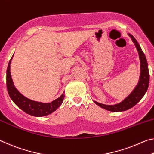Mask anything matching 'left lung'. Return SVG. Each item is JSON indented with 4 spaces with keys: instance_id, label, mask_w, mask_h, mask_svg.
Returning <instances> with one entry per match:
<instances>
[{
    "instance_id": "obj_1",
    "label": "left lung",
    "mask_w": 154,
    "mask_h": 154,
    "mask_svg": "<svg viewBox=\"0 0 154 154\" xmlns=\"http://www.w3.org/2000/svg\"><path fill=\"white\" fill-rule=\"evenodd\" d=\"M132 41L135 45L136 48H137L138 57L140 59V76L137 85H136L134 89L132 90V91L128 95V96L123 100L122 102L117 104L113 105H108L104 104L102 103H99L96 101L94 100L95 104H97L98 106L102 108L103 109L107 110L108 111L111 112H122L127 110L130 108H132L133 106L137 104L139 101L142 99L144 96L145 93L147 92L149 82V69L148 65L146 59L145 55L143 53L142 49L138 44L137 40L135 39L134 37L132 35L128 34Z\"/></svg>"
}]
</instances>
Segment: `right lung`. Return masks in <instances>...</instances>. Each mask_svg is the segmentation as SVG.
I'll list each match as a JSON object with an SVG mask.
<instances>
[{
    "label": "right lung",
    "instance_id": "1",
    "mask_svg": "<svg viewBox=\"0 0 154 154\" xmlns=\"http://www.w3.org/2000/svg\"><path fill=\"white\" fill-rule=\"evenodd\" d=\"M13 57L14 55L9 60L7 69V88L9 97L16 105L27 114L35 117H44L52 114L63 103L65 97V92L59 97L48 103L37 102L24 96L15 87L10 72V65Z\"/></svg>",
    "mask_w": 154,
    "mask_h": 154
}]
</instances>
